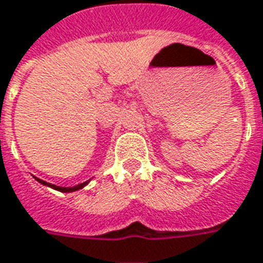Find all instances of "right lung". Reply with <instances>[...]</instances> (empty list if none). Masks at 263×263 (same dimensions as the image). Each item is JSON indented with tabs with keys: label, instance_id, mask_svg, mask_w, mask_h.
Listing matches in <instances>:
<instances>
[{
	"label": "right lung",
	"instance_id": "obj_1",
	"mask_svg": "<svg viewBox=\"0 0 263 263\" xmlns=\"http://www.w3.org/2000/svg\"><path fill=\"white\" fill-rule=\"evenodd\" d=\"M36 178V177H34ZM36 180L40 182V184H43V185H47L50 186V188H52V190H55V191H60V192H73V191H78V190H82L83 186L87 185L89 184V181H85V182H82V184H78V185L75 186H58V185H54V184H50V182H46V181L40 180V178H36Z\"/></svg>",
	"mask_w": 263,
	"mask_h": 263
}]
</instances>
